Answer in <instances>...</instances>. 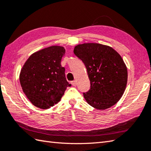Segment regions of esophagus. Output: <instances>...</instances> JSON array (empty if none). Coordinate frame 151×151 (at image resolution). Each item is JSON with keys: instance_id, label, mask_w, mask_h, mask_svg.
Returning <instances> with one entry per match:
<instances>
[{"instance_id": "1", "label": "esophagus", "mask_w": 151, "mask_h": 151, "mask_svg": "<svg viewBox=\"0 0 151 151\" xmlns=\"http://www.w3.org/2000/svg\"><path fill=\"white\" fill-rule=\"evenodd\" d=\"M71 84H72L73 86H75L76 85V81H72V82H71Z\"/></svg>"}]
</instances>
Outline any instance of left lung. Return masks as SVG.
Wrapping results in <instances>:
<instances>
[{
  "instance_id": "8db88e82",
  "label": "left lung",
  "mask_w": 151,
  "mask_h": 151,
  "mask_svg": "<svg viewBox=\"0 0 151 151\" xmlns=\"http://www.w3.org/2000/svg\"><path fill=\"white\" fill-rule=\"evenodd\" d=\"M74 54L87 69L90 89L84 97L98 110L110 108L122 97L128 81V70L122 57L113 48L97 43L78 44Z\"/></svg>"
}]
</instances>
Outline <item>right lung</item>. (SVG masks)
<instances>
[{
  "label": "right lung",
  "mask_w": 151,
  "mask_h": 151,
  "mask_svg": "<svg viewBox=\"0 0 151 151\" xmlns=\"http://www.w3.org/2000/svg\"><path fill=\"white\" fill-rule=\"evenodd\" d=\"M65 54L63 46H52L30 55L19 75L23 91L35 107L47 109L61 100L67 87L61 58Z\"/></svg>",
  "instance_id": "add662e5"
}]
</instances>
